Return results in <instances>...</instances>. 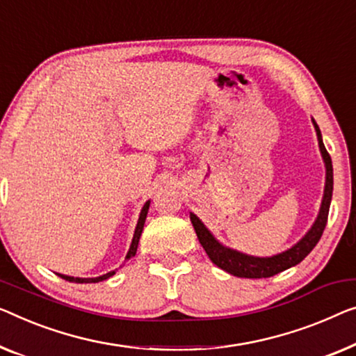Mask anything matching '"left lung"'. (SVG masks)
I'll list each match as a JSON object with an SVG mask.
<instances>
[{"label":"left lung","mask_w":356,"mask_h":356,"mask_svg":"<svg viewBox=\"0 0 356 356\" xmlns=\"http://www.w3.org/2000/svg\"><path fill=\"white\" fill-rule=\"evenodd\" d=\"M312 123H314V127L316 131L318 145H320V153L326 169L325 192H323L321 206H320V211H318L315 222L312 224L309 232H307L305 235L296 243V245H293L289 249H286L283 252L275 254V256H270V257L249 256V254H243L240 251H236V249H232L229 246L222 245V243L212 235L208 227L200 220V217L193 214V212H190V220H192L196 236H198L201 246L204 248L208 257L211 259L212 264H216L217 267L225 270L227 273L233 275V277H238V278L273 277V275L284 272V270L300 264L307 256H309L312 249L316 246V243L320 241L323 230H325L326 222H327V214H330L334 180H332V161H331L330 153L326 152L325 144H323L321 131L314 118H312Z\"/></svg>","instance_id":"obj_1"}]
</instances>
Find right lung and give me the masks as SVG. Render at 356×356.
Listing matches in <instances>:
<instances>
[{"label": "right lung", "instance_id": "right-lung-1", "mask_svg": "<svg viewBox=\"0 0 356 356\" xmlns=\"http://www.w3.org/2000/svg\"><path fill=\"white\" fill-rule=\"evenodd\" d=\"M148 208H150V200L147 201V203L142 206L140 209V214H139V219H137V225H136V230H134V236H132V241H131V246H129V251H127L126 257H124V262L129 261L131 257L136 256L137 252V246H139V240H140V235H142V230H144V224H145V219H147V212ZM60 278L67 280V281H73V283H99V281H105L108 280L110 277H113L115 275V270H111V272L105 273V275H100V277H95V278H78V277H68V275H62V273H57Z\"/></svg>", "mask_w": 356, "mask_h": 356}]
</instances>
